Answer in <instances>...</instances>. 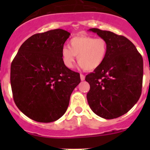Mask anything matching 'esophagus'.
I'll use <instances>...</instances> for the list:
<instances>
[{
	"label": "esophagus",
	"mask_w": 150,
	"mask_h": 150,
	"mask_svg": "<svg viewBox=\"0 0 150 150\" xmlns=\"http://www.w3.org/2000/svg\"><path fill=\"white\" fill-rule=\"evenodd\" d=\"M80 79H81L82 81L85 80V76L83 74H80Z\"/></svg>",
	"instance_id": "esophagus-1"
}]
</instances>
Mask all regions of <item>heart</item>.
I'll use <instances>...</instances> for the list:
<instances>
[{"label":"heart","mask_w":150,"mask_h":150,"mask_svg":"<svg viewBox=\"0 0 150 150\" xmlns=\"http://www.w3.org/2000/svg\"><path fill=\"white\" fill-rule=\"evenodd\" d=\"M107 51V41L103 38L79 35L70 40V46L62 47L61 55L64 65L67 68L74 67L76 56H77L80 67L86 71H93L103 64Z\"/></svg>","instance_id":"b5f03b06"}]
</instances>
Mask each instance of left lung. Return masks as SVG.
Returning a JSON list of instances; mask_svg holds the SVG:
<instances>
[{"label": "left lung", "mask_w": 150, "mask_h": 150, "mask_svg": "<svg viewBox=\"0 0 150 150\" xmlns=\"http://www.w3.org/2000/svg\"><path fill=\"white\" fill-rule=\"evenodd\" d=\"M88 31L105 40L108 51L101 65L86 76L90 85L87 100L96 115L106 120L116 119L128 112L140 98L143 58L124 36L98 28Z\"/></svg>", "instance_id": "8db88e82"}]
</instances>
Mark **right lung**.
<instances>
[{
	"instance_id": "right-lung-1",
	"label": "right lung",
	"mask_w": 150,
	"mask_h": 150,
	"mask_svg": "<svg viewBox=\"0 0 150 150\" xmlns=\"http://www.w3.org/2000/svg\"><path fill=\"white\" fill-rule=\"evenodd\" d=\"M70 35L59 28L34 34L22 43L12 62L15 104L34 121L46 123L60 119L80 83L79 73L66 67L62 60V49Z\"/></svg>"
}]
</instances>
